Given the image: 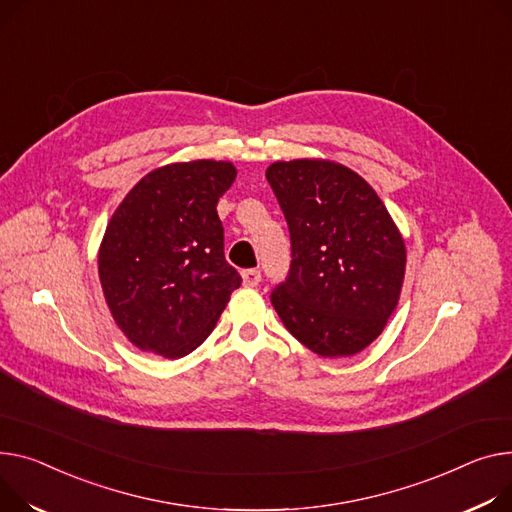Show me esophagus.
I'll return each instance as SVG.
<instances>
[{
    "label": "esophagus",
    "instance_id": "obj_1",
    "mask_svg": "<svg viewBox=\"0 0 512 512\" xmlns=\"http://www.w3.org/2000/svg\"><path fill=\"white\" fill-rule=\"evenodd\" d=\"M259 282H261V271L259 269H245L243 271V284L245 286L255 288V286H259Z\"/></svg>",
    "mask_w": 512,
    "mask_h": 512
}]
</instances>
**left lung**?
I'll list each match as a JSON object with an SVG mask.
<instances>
[{"label":"left lung","instance_id":"1","mask_svg":"<svg viewBox=\"0 0 512 512\" xmlns=\"http://www.w3.org/2000/svg\"><path fill=\"white\" fill-rule=\"evenodd\" d=\"M290 230L292 261L271 304L302 346L323 358L362 352L399 302L405 243L381 197L331 160L265 170Z\"/></svg>","mask_w":512,"mask_h":512}]
</instances>
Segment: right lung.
Segmentation results:
<instances>
[{
	"instance_id": "obj_1",
	"label": "right lung",
	"mask_w": 512,
	"mask_h": 512,
	"mask_svg": "<svg viewBox=\"0 0 512 512\" xmlns=\"http://www.w3.org/2000/svg\"><path fill=\"white\" fill-rule=\"evenodd\" d=\"M236 179L224 160L160 166L115 210L98 251L109 311L142 352L183 358L214 331L241 276L224 257L218 199Z\"/></svg>"
}]
</instances>
